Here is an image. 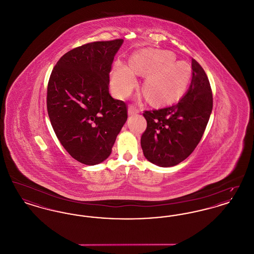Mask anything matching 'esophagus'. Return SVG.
<instances>
[{
    "instance_id": "34e87169",
    "label": "esophagus",
    "mask_w": 254,
    "mask_h": 254,
    "mask_svg": "<svg viewBox=\"0 0 254 254\" xmlns=\"http://www.w3.org/2000/svg\"><path fill=\"white\" fill-rule=\"evenodd\" d=\"M139 112V109L133 105H129L128 107V115H133L135 113H138Z\"/></svg>"
}]
</instances>
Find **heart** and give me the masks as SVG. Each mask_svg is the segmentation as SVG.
I'll return each instance as SVG.
<instances>
[{
	"label": "heart",
	"instance_id": "1",
	"mask_svg": "<svg viewBox=\"0 0 254 254\" xmlns=\"http://www.w3.org/2000/svg\"><path fill=\"white\" fill-rule=\"evenodd\" d=\"M169 51L148 50L137 53L130 62V68L120 62L116 63L112 74L115 93L126 97L136 84L135 74L148 75L143 85L145 96L154 103H165L177 96L187 85L190 68L184 63H174Z\"/></svg>",
	"mask_w": 254,
	"mask_h": 254
}]
</instances>
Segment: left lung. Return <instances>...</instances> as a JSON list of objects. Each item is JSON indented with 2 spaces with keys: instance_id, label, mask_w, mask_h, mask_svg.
Segmentation results:
<instances>
[{
  "instance_id": "8db88e82",
  "label": "left lung",
  "mask_w": 254,
  "mask_h": 254,
  "mask_svg": "<svg viewBox=\"0 0 254 254\" xmlns=\"http://www.w3.org/2000/svg\"><path fill=\"white\" fill-rule=\"evenodd\" d=\"M190 85L178 103L145 110L146 128L141 137L145 157L159 167H173L193 152L205 132L213 106L205 70L191 60Z\"/></svg>"
}]
</instances>
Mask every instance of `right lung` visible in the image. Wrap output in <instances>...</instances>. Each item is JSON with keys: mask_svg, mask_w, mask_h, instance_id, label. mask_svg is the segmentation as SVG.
<instances>
[{"mask_svg": "<svg viewBox=\"0 0 254 254\" xmlns=\"http://www.w3.org/2000/svg\"><path fill=\"white\" fill-rule=\"evenodd\" d=\"M123 39L93 42L63 55L48 84L47 108L57 138L87 166L109 157L124 124L127 104L109 94V73Z\"/></svg>", "mask_w": 254, "mask_h": 254, "instance_id": "1", "label": "right lung"}]
</instances>
